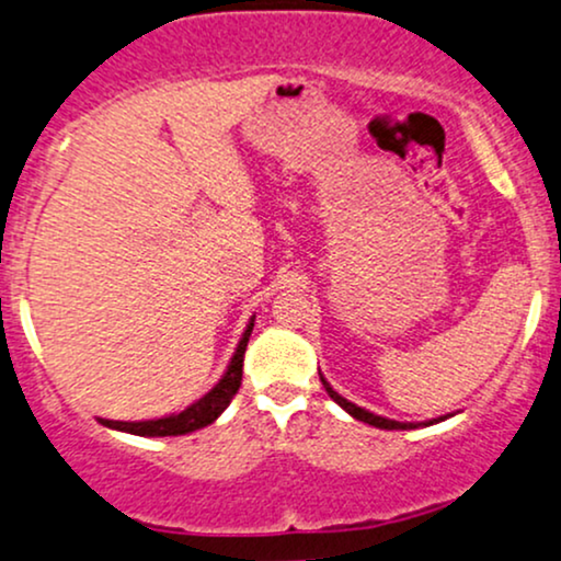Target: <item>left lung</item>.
<instances>
[{"instance_id":"8db88e82","label":"left lung","mask_w":561,"mask_h":561,"mask_svg":"<svg viewBox=\"0 0 561 561\" xmlns=\"http://www.w3.org/2000/svg\"><path fill=\"white\" fill-rule=\"evenodd\" d=\"M320 380H322V386H325L328 397H331V399H333L335 404H339V407H344V410H346L348 414H352V417L362 420V423H367V425H375V427H383V431H412V427H417V425H414V423H397V420H386V417H380V414H373V412L362 410V407L352 404V401H346L344 397H339V393L333 391L331 383H328V380L322 378V375H320ZM438 420H444V417H438ZM438 420H431V423H423V425H433V423H438Z\"/></svg>"}]
</instances>
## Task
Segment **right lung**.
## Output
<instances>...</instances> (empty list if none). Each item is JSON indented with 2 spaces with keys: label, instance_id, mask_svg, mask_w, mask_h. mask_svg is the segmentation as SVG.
I'll return each mask as SVG.
<instances>
[{
  "label": "right lung",
  "instance_id": "right-lung-1",
  "mask_svg": "<svg viewBox=\"0 0 561 561\" xmlns=\"http://www.w3.org/2000/svg\"><path fill=\"white\" fill-rule=\"evenodd\" d=\"M254 318L249 320L247 331H243V339L239 341V348H236L233 359H230L226 375L220 378L213 391L204 393V397L191 404L188 410L170 414V417L160 420H144V423H121V420H102V425L115 427V431L134 433V436H186V433L199 431V427H207L220 417L222 410L230 404V399L236 397V391L241 388V373H243V352H247L249 335H252Z\"/></svg>",
  "mask_w": 561,
  "mask_h": 561
}]
</instances>
